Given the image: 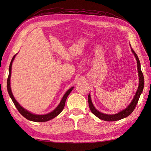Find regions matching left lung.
<instances>
[{"label":"left lung","mask_w":151,"mask_h":151,"mask_svg":"<svg viewBox=\"0 0 151 151\" xmlns=\"http://www.w3.org/2000/svg\"><path fill=\"white\" fill-rule=\"evenodd\" d=\"M130 46L131 47V45H130ZM131 50H132V53L134 54V55L135 56V58L137 61V72H138V76H139V86H138V88L137 89V91L135 95L132 99V101H131L130 104L128 106L124 108V110L122 111L118 112L117 114H111V115H109V114H103L102 112L98 111L97 109L95 108V106L93 104V102L91 101V95L90 94H89L88 95V103H89V106L91 112L95 116H97L98 118L100 119L104 120L106 121H118L122 119L125 118L129 116V115L132 114V112L134 111V109H135L136 104H137V102L139 101V99L141 94L143 91V87H144V77H143V75L142 72V70H141V65H140V62L139 60L137 57L136 53L134 52V50L132 49V48L131 47Z\"/></svg>","instance_id":"1"}]
</instances>
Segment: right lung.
I'll return each instance as SVG.
<instances>
[{
  "label": "right lung",
  "mask_w": 151,
  "mask_h": 151,
  "mask_svg": "<svg viewBox=\"0 0 151 151\" xmlns=\"http://www.w3.org/2000/svg\"><path fill=\"white\" fill-rule=\"evenodd\" d=\"M16 55H17V54H15L14 56L13 57V58L10 62V64H9V75H8V81H7V89H8V92L9 93V97H10V98L12 99L13 102H14L15 107L17 108L18 111H19V113H20L24 117L26 118L27 119L32 121H34V122H45V121H49L50 119H52L53 118L56 117L57 115H58L62 111L64 106H65L66 99L67 97H68V95H69L70 93L72 91L74 87L70 88L69 89H68V90L66 91L65 93L64 94L63 97H62V100H61L60 104L58 105V106L54 109L53 111L50 112V113L45 114V115H37V114H34L31 113L30 111H28L27 110H26V109H24L23 107H22L19 104V102L16 101V99L14 98L12 92L11 86H10L12 66V63L14 62Z\"/></svg>",
  "instance_id": "right-lung-1"
}]
</instances>
